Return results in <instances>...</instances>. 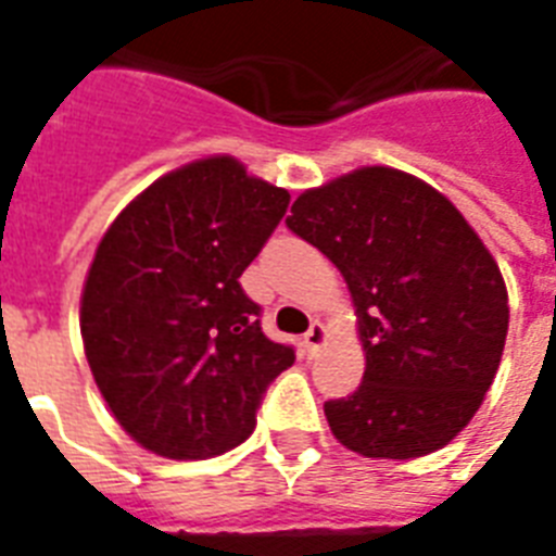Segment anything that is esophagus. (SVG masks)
Returning <instances> with one entry per match:
<instances>
[{
    "label": "esophagus",
    "instance_id": "1",
    "mask_svg": "<svg viewBox=\"0 0 556 556\" xmlns=\"http://www.w3.org/2000/svg\"><path fill=\"white\" fill-rule=\"evenodd\" d=\"M323 343H326V326H323V323H312L308 331L303 334V349L308 355H317V349H320Z\"/></svg>",
    "mask_w": 556,
    "mask_h": 556
}]
</instances>
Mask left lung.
Listing matches in <instances>:
<instances>
[{
  "label": "left lung",
  "mask_w": 556,
  "mask_h": 556,
  "mask_svg": "<svg viewBox=\"0 0 556 556\" xmlns=\"http://www.w3.org/2000/svg\"><path fill=\"white\" fill-rule=\"evenodd\" d=\"M286 225L338 265L357 305L366 371L323 406L334 439L366 458H418L456 439L508 334L505 279L473 227L389 167L305 190Z\"/></svg>",
  "instance_id": "1"
}]
</instances>
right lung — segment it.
Wrapping results in <instances>:
<instances>
[{
    "label": "right lung",
    "mask_w": 556,
    "mask_h": 556,
    "mask_svg": "<svg viewBox=\"0 0 556 556\" xmlns=\"http://www.w3.org/2000/svg\"><path fill=\"white\" fill-rule=\"evenodd\" d=\"M288 201L218 155L159 178L100 239L83 346L117 424L152 453L210 458L242 444L294 364V346L262 334V308L239 282Z\"/></svg>",
    "instance_id": "right-lung-1"
}]
</instances>
